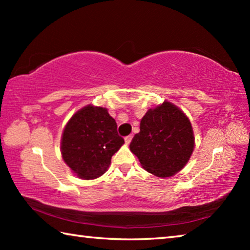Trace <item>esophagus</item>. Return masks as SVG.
Segmentation results:
<instances>
[{
  "label": "esophagus",
  "mask_w": 250,
  "mask_h": 250,
  "mask_svg": "<svg viewBox=\"0 0 250 250\" xmlns=\"http://www.w3.org/2000/svg\"><path fill=\"white\" fill-rule=\"evenodd\" d=\"M132 140V135H128V137L125 138V145H129V143Z\"/></svg>",
  "instance_id": "1"
}]
</instances>
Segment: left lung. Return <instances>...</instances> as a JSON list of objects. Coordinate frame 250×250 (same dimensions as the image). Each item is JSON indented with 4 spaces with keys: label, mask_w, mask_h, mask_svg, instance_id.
Instances as JSON below:
<instances>
[{
    "label": "left lung",
    "mask_w": 250,
    "mask_h": 250,
    "mask_svg": "<svg viewBox=\"0 0 250 250\" xmlns=\"http://www.w3.org/2000/svg\"><path fill=\"white\" fill-rule=\"evenodd\" d=\"M194 133L185 113L164 101L149 109L133 137L130 150L142 167L159 177H170L188 162L194 150Z\"/></svg>",
    "instance_id": "8db88e82"
}]
</instances>
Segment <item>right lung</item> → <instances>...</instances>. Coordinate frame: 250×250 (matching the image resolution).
<instances>
[{"label": "right lung", "instance_id": "right-lung-1", "mask_svg": "<svg viewBox=\"0 0 250 250\" xmlns=\"http://www.w3.org/2000/svg\"><path fill=\"white\" fill-rule=\"evenodd\" d=\"M124 143L108 110L89 104L67 122L61 149L65 163L76 175L94 180L108 170L112 155Z\"/></svg>", "mask_w": 250, "mask_h": 250}]
</instances>
